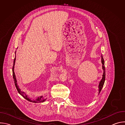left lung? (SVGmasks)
<instances>
[{"label":"left lung","instance_id":"8db88e82","mask_svg":"<svg viewBox=\"0 0 125 125\" xmlns=\"http://www.w3.org/2000/svg\"><path fill=\"white\" fill-rule=\"evenodd\" d=\"M101 63H102V70H103V74H102V79L100 81V82H99L98 85V94L100 93V92L102 90V88L103 86V85H104V82H105V66H104V60L103 59L102 55H101Z\"/></svg>","mask_w":125,"mask_h":125}]
</instances>
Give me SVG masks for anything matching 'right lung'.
<instances>
[{"instance_id": "obj_1", "label": "right lung", "mask_w": 125, "mask_h": 125, "mask_svg": "<svg viewBox=\"0 0 125 125\" xmlns=\"http://www.w3.org/2000/svg\"><path fill=\"white\" fill-rule=\"evenodd\" d=\"M16 51L15 52V54H16ZM15 61H16V56H15V57L14 58L13 66V68H12L13 77V79H14V83H15V84L16 87L17 88L18 92V93L20 94H21L24 98H25L27 100H28V101H29L30 102H33V103H41V102H43L44 101H45L46 100V99H47L46 95L45 96H43V95H42V96H38V97H37L36 99H32V98L29 97V96L27 94H26L25 92H24L21 91V90L20 88V87L19 86V85L18 84L17 81V80H16V75H15V72H14V66H15Z\"/></svg>"}]
</instances>
